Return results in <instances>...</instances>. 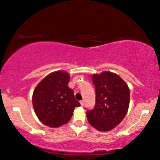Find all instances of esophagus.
Here are the masks:
<instances>
[{
  "label": "esophagus",
  "mask_w": 160,
  "mask_h": 160,
  "mask_svg": "<svg viewBox=\"0 0 160 160\" xmlns=\"http://www.w3.org/2000/svg\"><path fill=\"white\" fill-rule=\"evenodd\" d=\"M80 104H81V106H84V105H85L84 101H80Z\"/></svg>",
  "instance_id": "esophagus-1"
}]
</instances>
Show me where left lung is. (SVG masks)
Returning <instances> with one entry per match:
<instances>
[{
  "mask_svg": "<svg viewBox=\"0 0 160 160\" xmlns=\"http://www.w3.org/2000/svg\"><path fill=\"white\" fill-rule=\"evenodd\" d=\"M95 104L86 112L90 124L97 130L107 132L116 127L126 115L129 106L128 85L116 74L103 72L92 76Z\"/></svg>",
  "mask_w": 160,
  "mask_h": 160,
  "instance_id": "obj_1",
  "label": "left lung"
}]
</instances>
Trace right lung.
Listing matches in <instances>:
<instances>
[{"mask_svg": "<svg viewBox=\"0 0 160 160\" xmlns=\"http://www.w3.org/2000/svg\"><path fill=\"white\" fill-rule=\"evenodd\" d=\"M70 75L63 71L52 72L36 87L32 103L38 118L49 127H59L68 123L75 107L80 106L75 100L73 90L68 87Z\"/></svg>", "mask_w": 160, "mask_h": 160, "instance_id": "1", "label": "right lung"}]
</instances>
